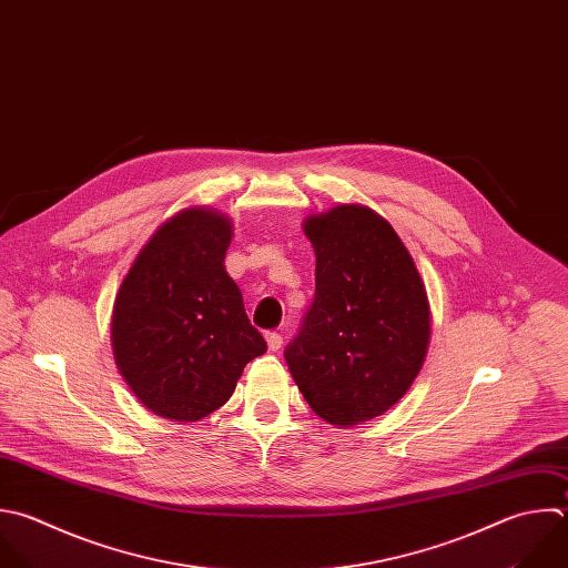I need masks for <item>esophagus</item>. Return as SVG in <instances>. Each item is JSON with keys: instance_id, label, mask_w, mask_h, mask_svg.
Wrapping results in <instances>:
<instances>
[{"instance_id": "1", "label": "esophagus", "mask_w": 568, "mask_h": 568, "mask_svg": "<svg viewBox=\"0 0 568 568\" xmlns=\"http://www.w3.org/2000/svg\"><path fill=\"white\" fill-rule=\"evenodd\" d=\"M266 344H268V351H280L282 348V344H284V337L280 335V333H275V331H268L266 333Z\"/></svg>"}]
</instances>
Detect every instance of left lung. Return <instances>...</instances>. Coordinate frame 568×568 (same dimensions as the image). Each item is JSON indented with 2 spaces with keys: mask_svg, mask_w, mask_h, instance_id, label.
<instances>
[{
  "mask_svg": "<svg viewBox=\"0 0 568 568\" xmlns=\"http://www.w3.org/2000/svg\"><path fill=\"white\" fill-rule=\"evenodd\" d=\"M315 297L284 357L315 415L353 426L386 413L413 384L430 337L422 277L397 233L364 206L304 222Z\"/></svg>",
  "mask_w": 568,
  "mask_h": 568,
  "instance_id": "8db88e82",
  "label": "left lung"
}]
</instances>
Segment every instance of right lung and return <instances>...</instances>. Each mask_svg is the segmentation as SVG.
<instances>
[{
	"mask_svg": "<svg viewBox=\"0 0 568 568\" xmlns=\"http://www.w3.org/2000/svg\"><path fill=\"white\" fill-rule=\"evenodd\" d=\"M231 222L189 209L164 222L124 277L113 308L120 373L155 415L197 422L266 353L237 284L224 271Z\"/></svg>",
	"mask_w": 568,
	"mask_h": 568,
	"instance_id": "1",
	"label": "right lung"
}]
</instances>
